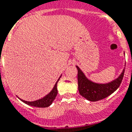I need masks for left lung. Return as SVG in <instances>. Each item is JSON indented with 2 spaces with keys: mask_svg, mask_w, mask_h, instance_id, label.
Listing matches in <instances>:
<instances>
[{
  "mask_svg": "<svg viewBox=\"0 0 132 132\" xmlns=\"http://www.w3.org/2000/svg\"><path fill=\"white\" fill-rule=\"evenodd\" d=\"M77 69L78 70L77 78L79 92L81 96L92 102L103 100L115 92L119 88L122 81L125 71L123 69L119 77L111 81V82L105 84H99L93 82L87 79L85 73L82 72V71L77 66Z\"/></svg>",
  "mask_w": 132,
  "mask_h": 132,
  "instance_id": "left-lung-1",
  "label": "left lung"
}]
</instances>
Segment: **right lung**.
<instances>
[{
    "label": "right lung",
    "mask_w": 132,
    "mask_h": 132,
    "mask_svg": "<svg viewBox=\"0 0 132 132\" xmlns=\"http://www.w3.org/2000/svg\"><path fill=\"white\" fill-rule=\"evenodd\" d=\"M61 77H59L58 79V81H56V83L55 84V86L53 87V89L51 90V92H49L47 95H46L45 96L43 97V98L37 100L35 101H25L24 100H20L24 102V103L27 104L29 105H31L33 107H37V108H47L48 106H50L51 104L53 103V100H55V97L58 94V89H57V83L60 79Z\"/></svg>",
    "instance_id": "obj_1"
}]
</instances>
